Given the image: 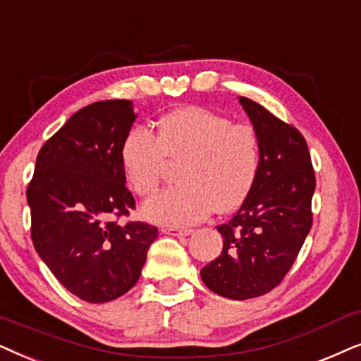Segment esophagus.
Listing matches in <instances>:
<instances>
[{
	"label": "esophagus",
	"instance_id": "esophagus-1",
	"mask_svg": "<svg viewBox=\"0 0 361 361\" xmlns=\"http://www.w3.org/2000/svg\"><path fill=\"white\" fill-rule=\"evenodd\" d=\"M168 234H173V236H190L193 233V229H185V228H166L163 229Z\"/></svg>",
	"mask_w": 361,
	"mask_h": 361
}]
</instances>
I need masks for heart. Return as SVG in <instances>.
Wrapping results in <instances>:
<instances>
[{"label":"heart","instance_id":"1","mask_svg":"<svg viewBox=\"0 0 361 361\" xmlns=\"http://www.w3.org/2000/svg\"><path fill=\"white\" fill-rule=\"evenodd\" d=\"M120 160L133 193L143 198L158 190L166 160L181 163V185L143 206L148 221L178 228L200 223L216 208H239L256 186L262 145L252 125L190 105L163 115L157 135L133 127L120 147Z\"/></svg>","mask_w":361,"mask_h":361}]
</instances>
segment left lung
I'll return each mask as SVG.
<instances>
[{"label":"left lung","instance_id":"obj_1","mask_svg":"<svg viewBox=\"0 0 361 361\" xmlns=\"http://www.w3.org/2000/svg\"><path fill=\"white\" fill-rule=\"evenodd\" d=\"M239 102L261 137V171L247 200L218 226L223 251L201 269V279L218 295L246 300L281 284L299 256L314 219L315 171L294 125L251 99Z\"/></svg>","mask_w":361,"mask_h":361}]
</instances>
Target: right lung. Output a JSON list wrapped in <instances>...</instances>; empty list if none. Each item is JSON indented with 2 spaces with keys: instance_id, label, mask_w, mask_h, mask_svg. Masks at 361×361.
Here are the masks:
<instances>
[{
  "instance_id": "right-lung-1",
  "label": "right lung",
  "mask_w": 361,
  "mask_h": 361,
  "mask_svg": "<svg viewBox=\"0 0 361 361\" xmlns=\"http://www.w3.org/2000/svg\"><path fill=\"white\" fill-rule=\"evenodd\" d=\"M137 115L132 100L77 110L41 147L27 185L36 252L85 302L117 299L137 284L158 228L117 221L135 209L120 147Z\"/></svg>"
}]
</instances>
